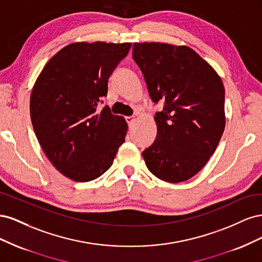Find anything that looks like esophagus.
<instances>
[{
	"label": "esophagus",
	"mask_w": 262,
	"mask_h": 262,
	"mask_svg": "<svg viewBox=\"0 0 262 262\" xmlns=\"http://www.w3.org/2000/svg\"><path fill=\"white\" fill-rule=\"evenodd\" d=\"M125 120H126V122H128L129 125H132L134 123V121H136V118H134V117H125Z\"/></svg>",
	"instance_id": "1"
}]
</instances>
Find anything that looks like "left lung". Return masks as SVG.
Instances as JSON below:
<instances>
[{
	"label": "left lung",
	"instance_id": "left-lung-1",
	"mask_svg": "<svg viewBox=\"0 0 262 262\" xmlns=\"http://www.w3.org/2000/svg\"><path fill=\"white\" fill-rule=\"evenodd\" d=\"M132 49L150 98L165 101L154 117L156 139L142 155L157 178L186 181L204 167L224 132L223 82L187 46L136 42Z\"/></svg>",
	"mask_w": 262,
	"mask_h": 262
}]
</instances>
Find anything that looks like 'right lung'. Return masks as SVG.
Masks as SVG:
<instances>
[{
    "mask_svg": "<svg viewBox=\"0 0 262 262\" xmlns=\"http://www.w3.org/2000/svg\"><path fill=\"white\" fill-rule=\"evenodd\" d=\"M130 42H74L47 62L30 95V118L42 150L62 175L78 182L113 165L128 124L108 106V78Z\"/></svg>",
    "mask_w": 262,
    "mask_h": 262,
    "instance_id": "add662e5",
    "label": "right lung"
}]
</instances>
